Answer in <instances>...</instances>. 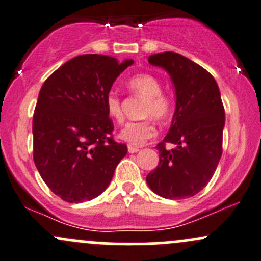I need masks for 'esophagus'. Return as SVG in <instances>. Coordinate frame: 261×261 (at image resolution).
Masks as SVG:
<instances>
[{
  "label": "esophagus",
  "mask_w": 261,
  "mask_h": 261,
  "mask_svg": "<svg viewBox=\"0 0 261 261\" xmlns=\"http://www.w3.org/2000/svg\"><path fill=\"white\" fill-rule=\"evenodd\" d=\"M127 150H128V152H130V154H134V152H138L139 150V147H136V146H131V145H128V147H127Z\"/></svg>",
  "instance_id": "obj_1"
}]
</instances>
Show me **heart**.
Listing matches in <instances>:
<instances>
[{"instance_id":"heart-1","label":"heart","mask_w":261,"mask_h":261,"mask_svg":"<svg viewBox=\"0 0 261 261\" xmlns=\"http://www.w3.org/2000/svg\"><path fill=\"white\" fill-rule=\"evenodd\" d=\"M128 88L138 96L145 98L141 115L144 120L136 122H127L118 133V138L131 146H141L147 140L156 135L155 118L159 122L168 120L173 112V99L169 94L162 91V82L152 74L134 75L128 81ZM106 112L111 120L121 122L123 120L121 98L115 92H110L105 99Z\"/></svg>"}]
</instances>
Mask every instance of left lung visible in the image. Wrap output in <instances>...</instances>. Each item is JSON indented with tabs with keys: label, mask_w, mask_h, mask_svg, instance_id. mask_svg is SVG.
I'll return each instance as SVG.
<instances>
[{
	"label": "left lung",
	"mask_w": 261,
	"mask_h": 261,
	"mask_svg": "<svg viewBox=\"0 0 261 261\" xmlns=\"http://www.w3.org/2000/svg\"><path fill=\"white\" fill-rule=\"evenodd\" d=\"M149 63L169 73L177 103L169 133L156 145L159 164L147 174V186L164 198H189L208 184L222 155L225 109L220 89L204 68L178 53L150 55Z\"/></svg>",
	"instance_id": "obj_1"
}]
</instances>
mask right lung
Wrapping results in <instances>:
<instances>
[{
  "label": "right lung",
  "instance_id": "obj_1",
  "mask_svg": "<svg viewBox=\"0 0 261 261\" xmlns=\"http://www.w3.org/2000/svg\"><path fill=\"white\" fill-rule=\"evenodd\" d=\"M134 63L78 55L44 82L33 117L34 163L54 194L69 203L91 201L109 187L126 144L112 138L105 99Z\"/></svg>",
  "mask_w": 261,
  "mask_h": 261
}]
</instances>
